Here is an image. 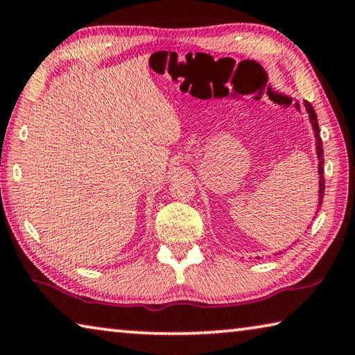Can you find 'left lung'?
<instances>
[{
	"label": "left lung",
	"mask_w": 355,
	"mask_h": 355,
	"mask_svg": "<svg viewBox=\"0 0 355 355\" xmlns=\"http://www.w3.org/2000/svg\"><path fill=\"white\" fill-rule=\"evenodd\" d=\"M305 107H307V112L310 116V122H311V127L315 130V137H316V152H318V158H320V202H318V205L321 208V203H322V197H324V189H326V178H324V150H322V141L320 137V127H318V117H316V112L313 110V106L309 101H305Z\"/></svg>",
	"instance_id": "1"
}]
</instances>
